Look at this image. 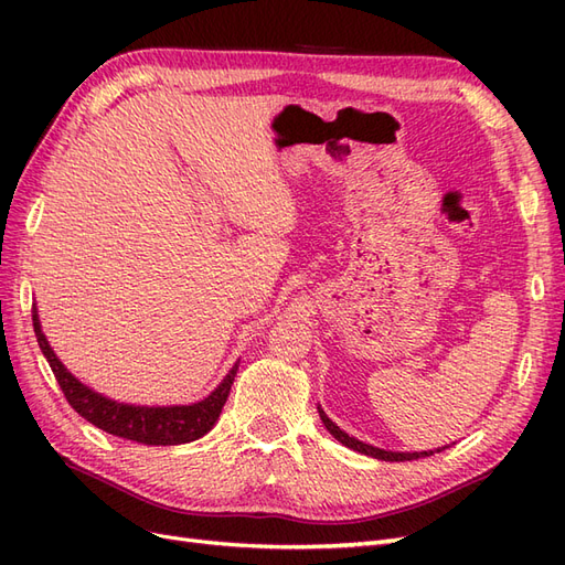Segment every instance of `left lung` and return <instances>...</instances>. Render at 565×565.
<instances>
[{
  "label": "left lung",
  "mask_w": 565,
  "mask_h": 565,
  "mask_svg": "<svg viewBox=\"0 0 565 565\" xmlns=\"http://www.w3.org/2000/svg\"><path fill=\"white\" fill-rule=\"evenodd\" d=\"M318 413H320V419H322V424H324V429H328L341 446H347V448H351V450H355V452H363V455H370V457H374V459H384V461H409V459H419V457H429V455H434V452H440V450H446V448H440V450H424V452H391V450H382V448H374V446H367V443H363V440H358V438H351L347 431H341L339 426L322 413V409L318 407Z\"/></svg>",
  "instance_id": "1"
}]
</instances>
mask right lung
Listing matches in <instances>:
<instances>
[{
    "instance_id": "add662e5",
    "label": "right lung",
    "mask_w": 565,
    "mask_h": 565,
    "mask_svg": "<svg viewBox=\"0 0 565 565\" xmlns=\"http://www.w3.org/2000/svg\"><path fill=\"white\" fill-rule=\"evenodd\" d=\"M32 324H35L38 344L49 361V367L56 374V382L65 393V401L73 405L77 415L98 426V429H104L106 434L143 443V446H181V443H191L207 434L216 424L221 407L228 401L237 363L207 398L193 405L148 407L110 401L92 391L89 386H84L77 377H73V374L65 370V365L58 361L54 349L49 347V341L42 332L38 309H32Z\"/></svg>"
}]
</instances>
